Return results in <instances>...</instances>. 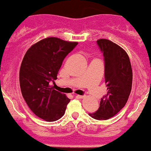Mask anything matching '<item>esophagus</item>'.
<instances>
[{"instance_id":"obj_1","label":"esophagus","mask_w":151,"mask_h":151,"mask_svg":"<svg viewBox=\"0 0 151 151\" xmlns=\"http://www.w3.org/2000/svg\"><path fill=\"white\" fill-rule=\"evenodd\" d=\"M84 97H85L84 96H80V95H77V96H76V98H77V99H83Z\"/></svg>"}]
</instances>
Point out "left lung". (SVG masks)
<instances>
[{
    "label": "left lung",
    "instance_id": "obj_1",
    "mask_svg": "<svg viewBox=\"0 0 151 151\" xmlns=\"http://www.w3.org/2000/svg\"><path fill=\"white\" fill-rule=\"evenodd\" d=\"M105 57V78L107 93L100 107L89 115L96 119H109L125 106L132 85V70L129 56L123 48L108 39L97 40Z\"/></svg>",
    "mask_w": 151,
    "mask_h": 151
}]
</instances>
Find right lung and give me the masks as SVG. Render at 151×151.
Here are the masks:
<instances>
[{"label": "right lung", "instance_id": "obj_1", "mask_svg": "<svg viewBox=\"0 0 151 151\" xmlns=\"http://www.w3.org/2000/svg\"><path fill=\"white\" fill-rule=\"evenodd\" d=\"M78 43L46 37L33 44L24 55L19 69L22 96L33 114L45 121L60 119L70 101L50 83L57 79L64 59Z\"/></svg>", "mask_w": 151, "mask_h": 151}]
</instances>
